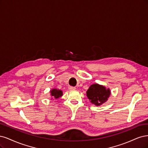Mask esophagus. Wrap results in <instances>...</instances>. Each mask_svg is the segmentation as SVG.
I'll list each match as a JSON object with an SVG mask.
<instances>
[{"mask_svg":"<svg viewBox=\"0 0 148 148\" xmlns=\"http://www.w3.org/2000/svg\"><path fill=\"white\" fill-rule=\"evenodd\" d=\"M69 89L70 90H75V87L70 86V87H69Z\"/></svg>","mask_w":148,"mask_h":148,"instance_id":"esophagus-1","label":"esophagus"}]
</instances>
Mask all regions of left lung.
Listing matches in <instances>:
<instances>
[{"instance_id": "obj_1", "label": "left lung", "mask_w": 148, "mask_h": 148, "mask_svg": "<svg viewBox=\"0 0 148 148\" xmlns=\"http://www.w3.org/2000/svg\"><path fill=\"white\" fill-rule=\"evenodd\" d=\"M110 95V89L98 84L90 85L87 91V96L90 101L96 106H100L105 103Z\"/></svg>"}]
</instances>
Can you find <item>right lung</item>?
Segmentation results:
<instances>
[{
    "label": "right lung",
    "instance_id": "obj_1",
    "mask_svg": "<svg viewBox=\"0 0 148 148\" xmlns=\"http://www.w3.org/2000/svg\"><path fill=\"white\" fill-rule=\"evenodd\" d=\"M50 95L51 97H52V98L57 99L63 96V92L60 90L53 88L50 90Z\"/></svg>",
    "mask_w": 148,
    "mask_h": 148
}]
</instances>
